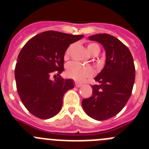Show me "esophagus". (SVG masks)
I'll list each match as a JSON object with an SVG mask.
<instances>
[{"mask_svg": "<svg viewBox=\"0 0 149 149\" xmlns=\"http://www.w3.org/2000/svg\"><path fill=\"white\" fill-rule=\"evenodd\" d=\"M74 86H76V87H80V86H82V84H80V83H77V82H75L74 83Z\"/></svg>", "mask_w": 149, "mask_h": 149, "instance_id": "obj_1", "label": "esophagus"}]
</instances>
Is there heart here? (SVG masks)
I'll use <instances>...</instances> for the list:
<instances>
[{
  "label": "heart",
  "mask_w": 149,
  "mask_h": 149,
  "mask_svg": "<svg viewBox=\"0 0 149 149\" xmlns=\"http://www.w3.org/2000/svg\"><path fill=\"white\" fill-rule=\"evenodd\" d=\"M72 46H69L65 52V58H68L70 54ZM88 51L91 54L98 55L100 53L101 48L96 43L90 42L87 44ZM67 75L77 81H82L93 74V68L89 65H84L77 62H71L66 67Z\"/></svg>",
  "instance_id": "heart-1"
}]
</instances>
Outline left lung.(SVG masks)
<instances>
[{
  "instance_id": "8db88e82",
  "label": "left lung",
  "mask_w": 149,
  "mask_h": 149,
  "mask_svg": "<svg viewBox=\"0 0 149 149\" xmlns=\"http://www.w3.org/2000/svg\"><path fill=\"white\" fill-rule=\"evenodd\" d=\"M106 51V63L95 77L93 95L82 100V106L88 116L103 121L113 117L125 106L132 93L135 81V65L131 51L117 38L110 34L91 36Z\"/></svg>"
}]
</instances>
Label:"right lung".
<instances>
[{
	"label": "right lung",
	"instance_id": "1",
	"mask_svg": "<svg viewBox=\"0 0 149 149\" xmlns=\"http://www.w3.org/2000/svg\"><path fill=\"white\" fill-rule=\"evenodd\" d=\"M84 37L48 30L31 38L18 56L15 68L17 92L27 110L39 119H47L58 113L63 98L74 88L72 80L58 77L64 70V54L68 46Z\"/></svg>",
	"mask_w": 149,
	"mask_h": 149
}]
</instances>
